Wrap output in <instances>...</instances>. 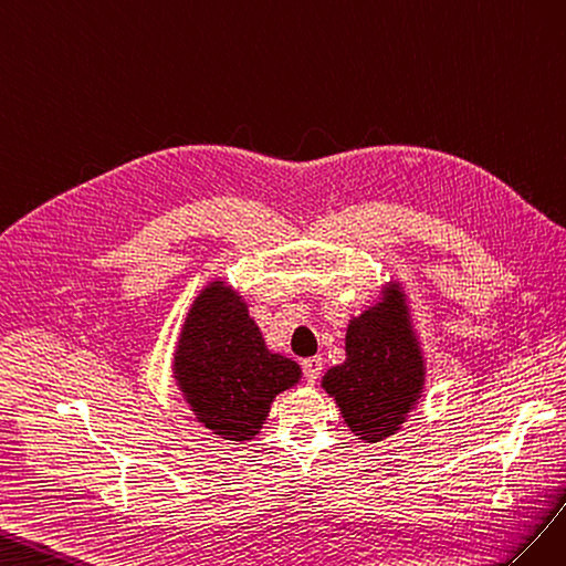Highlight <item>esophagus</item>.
Segmentation results:
<instances>
[{"mask_svg": "<svg viewBox=\"0 0 566 566\" xmlns=\"http://www.w3.org/2000/svg\"><path fill=\"white\" fill-rule=\"evenodd\" d=\"M301 365H303L305 381L315 384L319 379V375H322V358H308V360H303Z\"/></svg>", "mask_w": 566, "mask_h": 566, "instance_id": "34e87169", "label": "esophagus"}]
</instances>
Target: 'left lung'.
<instances>
[{"label": "left lung", "instance_id": "8db88e82", "mask_svg": "<svg viewBox=\"0 0 566 566\" xmlns=\"http://www.w3.org/2000/svg\"><path fill=\"white\" fill-rule=\"evenodd\" d=\"M346 355V363L332 367L322 386L338 402L350 431L365 441H381L406 422L424 381L396 289L377 308L350 322Z\"/></svg>", "mask_w": 566, "mask_h": 566}]
</instances>
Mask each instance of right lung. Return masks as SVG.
Returning <instances> with one entry per match:
<instances>
[{"label":"right lung","instance_id":"obj_1","mask_svg":"<svg viewBox=\"0 0 566 566\" xmlns=\"http://www.w3.org/2000/svg\"><path fill=\"white\" fill-rule=\"evenodd\" d=\"M175 375L199 422L228 441H247L265 422L274 396L298 381L301 369L268 353L247 305L222 284H211L187 315Z\"/></svg>","mask_w":566,"mask_h":566}]
</instances>
